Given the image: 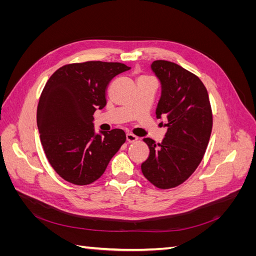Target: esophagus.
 Segmentation results:
<instances>
[{"mask_svg": "<svg viewBox=\"0 0 256 256\" xmlns=\"http://www.w3.org/2000/svg\"><path fill=\"white\" fill-rule=\"evenodd\" d=\"M126 140L129 142V143H134V142H136L138 140V138L136 136H134V134H130L128 132L126 134Z\"/></svg>", "mask_w": 256, "mask_h": 256, "instance_id": "obj_1", "label": "esophagus"}]
</instances>
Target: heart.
<instances>
[{
  "mask_svg": "<svg viewBox=\"0 0 256 256\" xmlns=\"http://www.w3.org/2000/svg\"><path fill=\"white\" fill-rule=\"evenodd\" d=\"M142 78H146V76H142Z\"/></svg>",
  "mask_w": 256,
  "mask_h": 256,
  "instance_id": "obj_1",
  "label": "heart"
}]
</instances>
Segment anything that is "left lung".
I'll return each instance as SVG.
<instances>
[{
  "label": "left lung",
  "instance_id": "obj_1",
  "mask_svg": "<svg viewBox=\"0 0 256 256\" xmlns=\"http://www.w3.org/2000/svg\"><path fill=\"white\" fill-rule=\"evenodd\" d=\"M152 69L162 88L156 115L168 118V131L161 143L143 138L150 156L141 170L154 187L171 189L187 180L202 161L212 134V111L198 76L164 60H154Z\"/></svg>",
  "mask_w": 256,
  "mask_h": 256
}]
</instances>
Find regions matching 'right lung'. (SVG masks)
Wrapping results in <instances>:
<instances>
[{
  "instance_id": "obj_1",
  "label": "right lung",
  "mask_w": 256,
  "mask_h": 256,
  "mask_svg": "<svg viewBox=\"0 0 256 256\" xmlns=\"http://www.w3.org/2000/svg\"><path fill=\"white\" fill-rule=\"evenodd\" d=\"M130 67L90 60L58 68L46 83L37 106V126L49 164L63 180L90 184L102 176L126 142L122 129L95 134L94 113L106 104L108 84Z\"/></svg>"
}]
</instances>
